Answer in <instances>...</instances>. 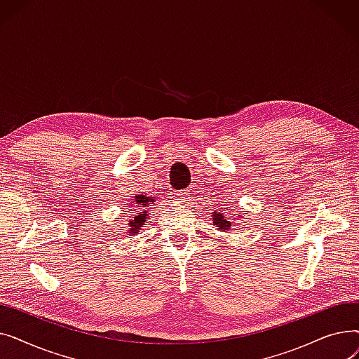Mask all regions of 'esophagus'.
I'll list each match as a JSON object with an SVG mask.
<instances>
[{
  "instance_id": "esophagus-1",
  "label": "esophagus",
  "mask_w": 359,
  "mask_h": 359,
  "mask_svg": "<svg viewBox=\"0 0 359 359\" xmlns=\"http://www.w3.org/2000/svg\"><path fill=\"white\" fill-rule=\"evenodd\" d=\"M176 199H177V201H180V202L189 201V199H191V192L187 191V189H183V191H180V192H177V194H176Z\"/></svg>"
}]
</instances>
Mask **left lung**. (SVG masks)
Here are the masks:
<instances>
[{"label":"left lung","mask_w":359,"mask_h":359,"mask_svg":"<svg viewBox=\"0 0 359 359\" xmlns=\"http://www.w3.org/2000/svg\"><path fill=\"white\" fill-rule=\"evenodd\" d=\"M212 217H214V219H212V221H214V224L217 225V227H218L221 231L230 230V227H231L233 224H231L229 219H225V218H224V215H222L221 212H215Z\"/></svg>","instance_id":"8db88e82"}]
</instances>
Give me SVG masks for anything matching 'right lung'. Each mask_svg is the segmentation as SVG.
<instances>
[{"label":"right lung","mask_w":359,"mask_h":359,"mask_svg":"<svg viewBox=\"0 0 359 359\" xmlns=\"http://www.w3.org/2000/svg\"><path fill=\"white\" fill-rule=\"evenodd\" d=\"M137 201H135V203H138V205H148L149 202H154L153 199H151V198H145V196H142V195H138L137 198H135ZM132 203H134V202H132ZM147 218V210H145V212H142V214H140V215H137V217H134V218H132V221L129 222V225H130V233H137L138 231V229L140 227H142V225H144V222L147 221L145 219Z\"/></svg>","instance_id":"obj_1"}]
</instances>
